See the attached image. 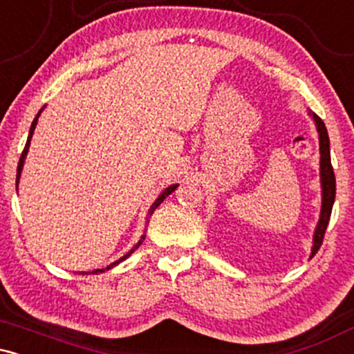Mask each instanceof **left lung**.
Segmentation results:
<instances>
[{
  "instance_id": "obj_1",
  "label": "left lung",
  "mask_w": 354,
  "mask_h": 354,
  "mask_svg": "<svg viewBox=\"0 0 354 354\" xmlns=\"http://www.w3.org/2000/svg\"><path fill=\"white\" fill-rule=\"evenodd\" d=\"M313 120H315L316 129H318L319 136V176H321V194H323V200H321V213H319V221L318 226L315 230V236H313V248H311V258L318 253L321 243H323L324 233H326V226L330 223L333 203H335L336 196V180H335V171H333L331 166V154H330V138H328L326 126H324L323 120L315 113H310Z\"/></svg>"
}]
</instances>
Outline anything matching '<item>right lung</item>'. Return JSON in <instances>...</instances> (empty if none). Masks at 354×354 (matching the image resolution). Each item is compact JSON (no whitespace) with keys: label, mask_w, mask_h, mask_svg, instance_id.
I'll use <instances>...</instances> for the list:
<instances>
[{"label":"right lung","mask_w":354,"mask_h":354,"mask_svg":"<svg viewBox=\"0 0 354 354\" xmlns=\"http://www.w3.org/2000/svg\"><path fill=\"white\" fill-rule=\"evenodd\" d=\"M43 109H44V106H43L41 109H39V113H38V115H36V118H35V120H33V123H31V128H30V135H28V141H26V145H24V149H23V153H21V158H19V163H18V171H16V186H18V183H19V176H21V171H23V165H24V158H26V154H28V149H30L31 138H33V133H35L36 123H38V118H39V115H41V111H43ZM176 188H178V185H171V186H168V188H166V189L163 191V193H161L160 196L156 198V201L153 203V205H151V208H149V211H148V218L151 216V214H153V211L156 209L158 206H160L161 203L165 201V198H166V196H169V194H171L173 191L176 189ZM146 223H149V221H146ZM145 236H146V234H143V236L140 238V241H138L136 245L133 246V250L129 251V253H126V254L123 256V258H120V259H118V261L111 263V265L106 266V268H101V270H93L91 273H95V274H98V273H103V271H106V270H111V268H115L116 265H120V263H121V261H124V259L128 258V256L131 254L133 251H136L138 248H140V245H143V241H145ZM83 274H86V273H84V271H83Z\"/></svg>","instance_id":"obj_1"}]
</instances>
